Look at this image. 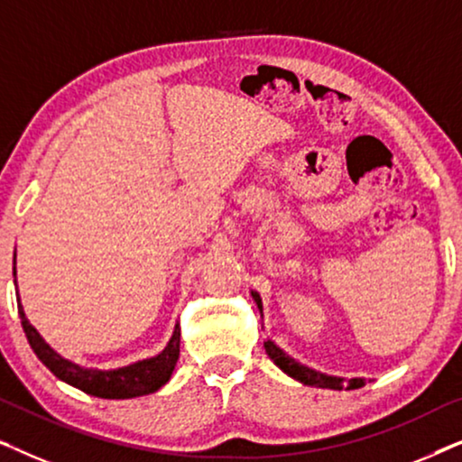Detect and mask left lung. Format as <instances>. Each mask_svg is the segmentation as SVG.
Masks as SVG:
<instances>
[{
	"mask_svg": "<svg viewBox=\"0 0 462 462\" xmlns=\"http://www.w3.org/2000/svg\"><path fill=\"white\" fill-rule=\"evenodd\" d=\"M252 299L261 309L263 313V300L258 292L252 290ZM264 351H267V356L273 359V364L280 368L282 372H286L290 378H294V381H299L302 384H307V387H319V389H334V391H340V389H359L365 384V378H340V376H330V374H324V372H318L313 368H309V365L296 362L292 356H288L286 351L280 349L273 340H264Z\"/></svg>",
	"mask_w": 462,
	"mask_h": 462,
	"instance_id": "obj_1",
	"label": "left lung"
}]
</instances>
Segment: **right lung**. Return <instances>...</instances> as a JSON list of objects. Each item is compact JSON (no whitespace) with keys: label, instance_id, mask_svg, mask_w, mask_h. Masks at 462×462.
Instances as JSON below:
<instances>
[{"label":"right lung","instance_id":"obj_1","mask_svg":"<svg viewBox=\"0 0 462 462\" xmlns=\"http://www.w3.org/2000/svg\"><path fill=\"white\" fill-rule=\"evenodd\" d=\"M14 286H16V252H14ZM18 313H21L23 330L27 334V340L35 356L42 359V364L52 372L56 378L65 381L71 387L84 391L88 395L103 397V400H132V397H141L155 393L163 384L170 381L176 362H179L180 353V326H174L172 338L163 346L162 353L153 357L138 359L130 365L113 370H98L86 368L71 362V359L62 357L50 346L42 334L29 324L27 315L23 311L21 296H18Z\"/></svg>","mask_w":462,"mask_h":462}]
</instances>
